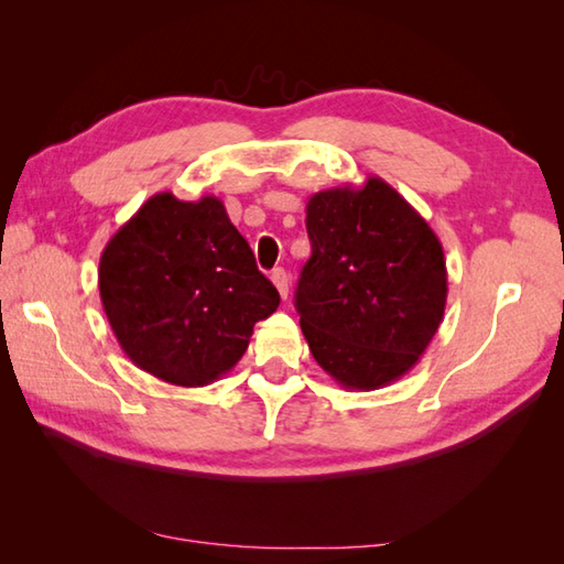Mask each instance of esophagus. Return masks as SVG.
<instances>
[{
  "label": "esophagus",
  "mask_w": 564,
  "mask_h": 564,
  "mask_svg": "<svg viewBox=\"0 0 564 564\" xmlns=\"http://www.w3.org/2000/svg\"><path fill=\"white\" fill-rule=\"evenodd\" d=\"M271 281H273L275 289H279V295L285 301V297H289V273H285L283 269H273Z\"/></svg>",
  "instance_id": "esophagus-1"
}]
</instances>
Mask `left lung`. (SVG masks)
Segmentation results:
<instances>
[{"label":"left lung","instance_id":"1","mask_svg":"<svg viewBox=\"0 0 564 564\" xmlns=\"http://www.w3.org/2000/svg\"><path fill=\"white\" fill-rule=\"evenodd\" d=\"M305 213L313 257L295 307L310 351L341 388H386L416 366L443 319L438 237L380 176L319 191Z\"/></svg>","mask_w":564,"mask_h":564}]
</instances>
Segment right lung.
I'll return each instance as SVG.
<instances>
[{"mask_svg": "<svg viewBox=\"0 0 564 564\" xmlns=\"http://www.w3.org/2000/svg\"><path fill=\"white\" fill-rule=\"evenodd\" d=\"M99 293L130 361L182 388L235 368L257 322L281 303L223 200L170 191L142 203L104 247Z\"/></svg>", "mask_w": 564, "mask_h": 564, "instance_id": "right-lung-1", "label": "right lung"}]
</instances>
